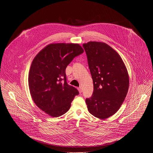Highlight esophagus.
<instances>
[{
	"mask_svg": "<svg viewBox=\"0 0 153 153\" xmlns=\"http://www.w3.org/2000/svg\"><path fill=\"white\" fill-rule=\"evenodd\" d=\"M78 90H79V93H82V88H80V87H79V88H78Z\"/></svg>",
	"mask_w": 153,
	"mask_h": 153,
	"instance_id": "esophagus-1",
	"label": "esophagus"
}]
</instances>
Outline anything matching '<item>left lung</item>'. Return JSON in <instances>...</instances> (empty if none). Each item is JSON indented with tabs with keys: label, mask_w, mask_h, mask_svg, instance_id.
<instances>
[{
	"label": "left lung",
	"mask_w": 153,
	"mask_h": 153,
	"mask_svg": "<svg viewBox=\"0 0 153 153\" xmlns=\"http://www.w3.org/2000/svg\"><path fill=\"white\" fill-rule=\"evenodd\" d=\"M93 80L92 96L85 102L89 112L103 120L120 108L129 88V75L120 55L106 43H83Z\"/></svg>",
	"instance_id": "8db88e82"
}]
</instances>
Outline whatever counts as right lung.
I'll use <instances>...</instances> for the list:
<instances>
[{
  "label": "right lung",
  "mask_w": 153,
  "mask_h": 153,
  "mask_svg": "<svg viewBox=\"0 0 153 153\" xmlns=\"http://www.w3.org/2000/svg\"><path fill=\"white\" fill-rule=\"evenodd\" d=\"M78 43H50L34 58L28 74L31 96L41 110L53 117L66 113L79 91L67 82L66 70L83 53Z\"/></svg>",
  "instance_id": "1"
}]
</instances>
